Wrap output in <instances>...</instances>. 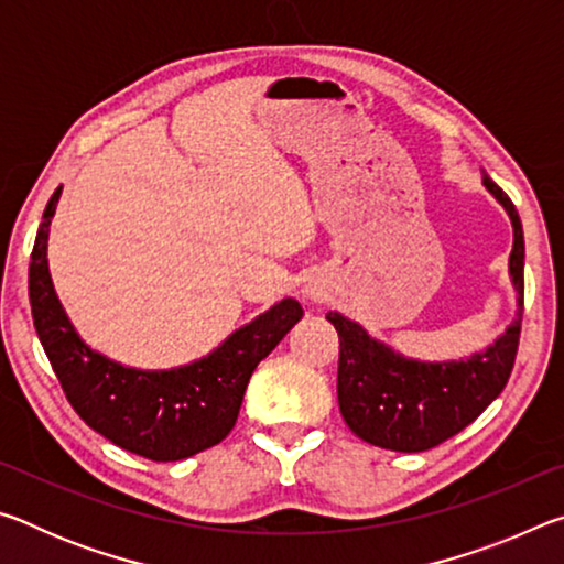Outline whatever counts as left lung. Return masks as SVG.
<instances>
[{
	"label": "left lung",
	"mask_w": 564,
	"mask_h": 564,
	"mask_svg": "<svg viewBox=\"0 0 564 564\" xmlns=\"http://www.w3.org/2000/svg\"><path fill=\"white\" fill-rule=\"evenodd\" d=\"M482 184L512 221L510 275L518 291V318L482 352L465 360L425 362L400 356L370 338L358 323L328 313L340 338V415L360 441L395 453L431 451L470 425L508 386L520 343L524 238L510 196L490 176H482Z\"/></svg>",
	"instance_id": "8db88e82"
}]
</instances>
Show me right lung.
<instances>
[{
    "mask_svg": "<svg viewBox=\"0 0 564 564\" xmlns=\"http://www.w3.org/2000/svg\"><path fill=\"white\" fill-rule=\"evenodd\" d=\"M62 188L54 191L36 231L30 263V303L36 336L72 408L91 431L154 463H176L231 433L248 380L259 362L303 318L299 301L283 299L231 333L206 358L171 370H139L91 350L56 299L46 238Z\"/></svg>",
    "mask_w": 564,
    "mask_h": 564,
    "instance_id": "right-lung-1",
    "label": "right lung"
}]
</instances>
